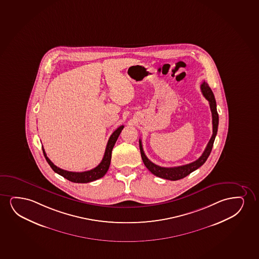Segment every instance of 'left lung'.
Returning a JSON list of instances; mask_svg holds the SVG:
<instances>
[{
  "label": "left lung",
  "instance_id": "1",
  "mask_svg": "<svg viewBox=\"0 0 259 259\" xmlns=\"http://www.w3.org/2000/svg\"><path fill=\"white\" fill-rule=\"evenodd\" d=\"M200 89H201L203 96L209 102L210 109L212 111V135L211 139H210V141H209L208 144L205 148V151L203 152L201 156L198 158V160H196V161L191 162L189 164L182 165V166H178V167H172V168L161 167V166H158V165L153 163L146 156L144 151H143V148H142L141 140L139 141L141 158H142V161L144 162L145 166L148 168V170L151 172L152 174H154L158 178H164V179H168V180H171V181H176V180H179V179L185 178L186 176L191 174L192 172L194 171L197 168L204 164L205 161L207 160L209 155L211 154L212 145H213L215 137H216L217 131H218L219 115L218 112H217V108H216L214 96H213L212 90L209 87L208 84L206 83L205 81H203L201 86H200Z\"/></svg>",
  "mask_w": 259,
  "mask_h": 259
}]
</instances>
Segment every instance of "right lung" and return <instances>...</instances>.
<instances>
[{
  "instance_id": "add662e5",
  "label": "right lung",
  "mask_w": 259,
  "mask_h": 259,
  "mask_svg": "<svg viewBox=\"0 0 259 259\" xmlns=\"http://www.w3.org/2000/svg\"><path fill=\"white\" fill-rule=\"evenodd\" d=\"M123 128H124V125H120L119 127L117 128L112 133V135H111V137H110L109 141H108L107 146H106V148H105L103 160H102L101 162L96 168H92L91 170L83 172H72L67 171V170H64L62 168H59V167L55 166L51 161L49 158L47 157L44 148L42 146L45 158H46L48 164L50 165L51 168H53V170L54 172H56L59 175L62 176L63 178H66L67 180H69V181L83 184V183H90V182L98 180L99 178H103L106 174L108 169H109V167H110V164H111L112 148L114 147L115 143H116V141L118 140V136L120 135L121 131L123 130Z\"/></svg>"
}]
</instances>
